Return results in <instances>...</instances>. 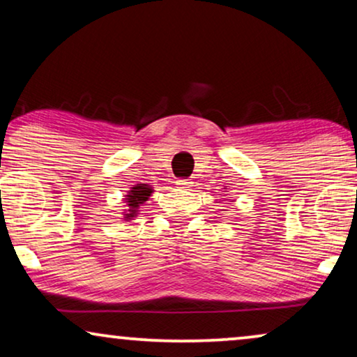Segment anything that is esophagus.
Returning a JSON list of instances; mask_svg holds the SVG:
<instances>
[{"label": "esophagus", "instance_id": "esophagus-1", "mask_svg": "<svg viewBox=\"0 0 357 357\" xmlns=\"http://www.w3.org/2000/svg\"><path fill=\"white\" fill-rule=\"evenodd\" d=\"M177 187L178 188H183V190H187V188H190L192 187V182H190V180H185V178H182V180H177Z\"/></svg>", "mask_w": 357, "mask_h": 357}]
</instances>
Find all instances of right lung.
I'll return each mask as SVG.
<instances>
[{
    "mask_svg": "<svg viewBox=\"0 0 357 357\" xmlns=\"http://www.w3.org/2000/svg\"><path fill=\"white\" fill-rule=\"evenodd\" d=\"M154 188L148 183H136L125 195L123 202L126 203V209H123V221H131L139 214V206L148 202Z\"/></svg>",
    "mask_w": 357,
    "mask_h": 357,
    "instance_id": "obj_1",
    "label": "right lung"
}]
</instances>
